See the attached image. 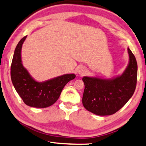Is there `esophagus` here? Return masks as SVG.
Masks as SVG:
<instances>
[{"instance_id": "obj_1", "label": "esophagus", "mask_w": 146, "mask_h": 146, "mask_svg": "<svg viewBox=\"0 0 146 146\" xmlns=\"http://www.w3.org/2000/svg\"><path fill=\"white\" fill-rule=\"evenodd\" d=\"M85 73H86V69H84V67L79 68V69H78V73H79V74L83 75V74H84Z\"/></svg>"}]
</instances>
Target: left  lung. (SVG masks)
<instances>
[{"label": "left lung", "instance_id": "left-lung-1", "mask_svg": "<svg viewBox=\"0 0 146 146\" xmlns=\"http://www.w3.org/2000/svg\"><path fill=\"white\" fill-rule=\"evenodd\" d=\"M129 61L126 69L112 79L85 76L82 103L88 111L100 116L111 115L121 109L132 97L136 88L137 64L131 50L127 48Z\"/></svg>", "mask_w": 146, "mask_h": 146}]
</instances>
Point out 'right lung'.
Masks as SVG:
<instances>
[{
  "label": "right lung",
  "instance_id": "right-lung-1",
  "mask_svg": "<svg viewBox=\"0 0 146 146\" xmlns=\"http://www.w3.org/2000/svg\"><path fill=\"white\" fill-rule=\"evenodd\" d=\"M27 36L19 42L15 50L11 67V77L15 89L27 106L46 108L56 102L62 89L68 82L75 79V74H65L43 82L33 79L23 67L21 48Z\"/></svg>",
  "mask_w": 146,
  "mask_h": 146
}]
</instances>
